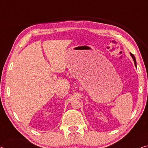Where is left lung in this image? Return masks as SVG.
Wrapping results in <instances>:
<instances>
[{
    "label": "left lung",
    "mask_w": 148,
    "mask_h": 148,
    "mask_svg": "<svg viewBox=\"0 0 148 148\" xmlns=\"http://www.w3.org/2000/svg\"><path fill=\"white\" fill-rule=\"evenodd\" d=\"M130 54H131L132 58H133V60H134V64H135V66H136V60L135 56H134V55L133 54H132V53H130Z\"/></svg>",
    "instance_id": "1"
}]
</instances>
